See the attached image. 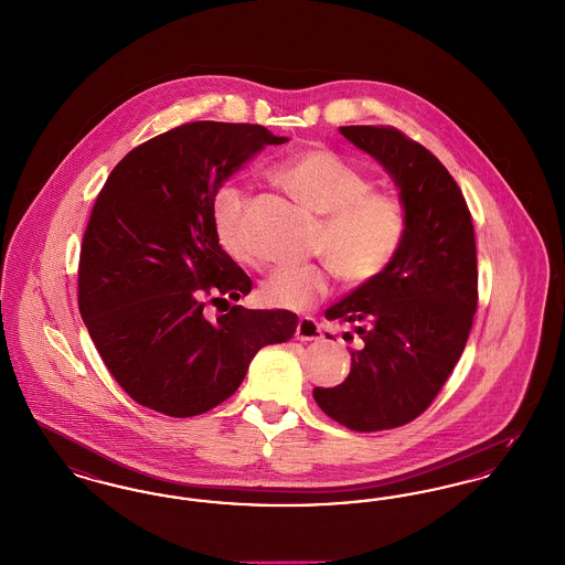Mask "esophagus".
Listing matches in <instances>:
<instances>
[{"label": "esophagus", "mask_w": 565, "mask_h": 565, "mask_svg": "<svg viewBox=\"0 0 565 565\" xmlns=\"http://www.w3.org/2000/svg\"><path fill=\"white\" fill-rule=\"evenodd\" d=\"M295 338L301 340V342H315L322 338V331H320V324L310 317H303L297 322V329H295Z\"/></svg>", "instance_id": "obj_1"}]
</instances>
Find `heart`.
I'll use <instances>...</instances> for the list:
<instances>
[{
	"label": "heart",
	"mask_w": 565,
	"mask_h": 565,
	"mask_svg": "<svg viewBox=\"0 0 565 565\" xmlns=\"http://www.w3.org/2000/svg\"><path fill=\"white\" fill-rule=\"evenodd\" d=\"M271 181L319 215L315 253L329 264L289 266L262 282L264 303L306 310L331 289L333 271L345 285H367L393 266L407 238V209L393 192L371 190L367 174L327 148H303L271 167ZM246 192L225 183L213 196V227L221 248L238 264L250 255L243 238Z\"/></svg>",
	"instance_id": "b5f03b06"
}]
</instances>
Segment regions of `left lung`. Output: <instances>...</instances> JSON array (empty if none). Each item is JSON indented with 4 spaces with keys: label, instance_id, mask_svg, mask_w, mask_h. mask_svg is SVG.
Masks as SVG:
<instances>
[{
    "label": "left lung",
    "instance_id": "left-lung-1",
    "mask_svg": "<svg viewBox=\"0 0 565 565\" xmlns=\"http://www.w3.org/2000/svg\"><path fill=\"white\" fill-rule=\"evenodd\" d=\"M340 132L391 172L409 217L393 266L324 312L361 342L344 382L315 398L345 428L375 433L424 414L460 361L477 310V246L467 200L428 149L393 126Z\"/></svg>",
    "mask_w": 565,
    "mask_h": 565
}]
</instances>
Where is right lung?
<instances>
[{
    "label": "right lung",
    "mask_w": 565,
    "mask_h": 565,
    "mask_svg": "<svg viewBox=\"0 0 565 565\" xmlns=\"http://www.w3.org/2000/svg\"><path fill=\"white\" fill-rule=\"evenodd\" d=\"M259 124L190 122L128 151L98 192L84 232L77 306L103 363L132 401L164 416H200L238 391L248 363L294 338L289 310L231 306L253 282L221 248L213 196L266 146Z\"/></svg>",
    "instance_id": "1"
}]
</instances>
